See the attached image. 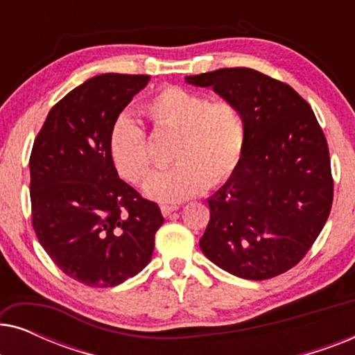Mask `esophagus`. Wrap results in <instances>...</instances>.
<instances>
[{"mask_svg":"<svg viewBox=\"0 0 355 355\" xmlns=\"http://www.w3.org/2000/svg\"><path fill=\"white\" fill-rule=\"evenodd\" d=\"M176 210H179L178 205H162L163 216H169V215H171V213H174Z\"/></svg>","mask_w":355,"mask_h":355,"instance_id":"1","label":"esophagus"}]
</instances>
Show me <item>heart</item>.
I'll list each match as a JSON object with an SVG mask.
<instances>
[{
  "mask_svg": "<svg viewBox=\"0 0 355 355\" xmlns=\"http://www.w3.org/2000/svg\"><path fill=\"white\" fill-rule=\"evenodd\" d=\"M142 113L157 130L174 134L171 168L148 176L145 196L159 202H182L205 187L226 182L239 166L245 148V121L230 101H210L207 95L168 85L145 100ZM108 153L116 171L140 182L152 166L145 130L128 114L113 121Z\"/></svg>",
  "mask_w": 355,
  "mask_h": 355,
  "instance_id": "b5f03b06",
  "label": "heart"
}]
</instances>
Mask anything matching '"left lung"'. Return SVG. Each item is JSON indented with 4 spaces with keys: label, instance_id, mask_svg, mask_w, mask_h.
Listing matches in <instances>:
<instances>
[{
    "label": "left lung",
    "instance_id": "1",
    "mask_svg": "<svg viewBox=\"0 0 355 355\" xmlns=\"http://www.w3.org/2000/svg\"><path fill=\"white\" fill-rule=\"evenodd\" d=\"M239 108L247 137L241 163L208 198L200 249L244 279H270L299 263L322 232L333 203L324 134L293 87L249 67L186 77Z\"/></svg>",
    "mask_w": 355,
    "mask_h": 355
}]
</instances>
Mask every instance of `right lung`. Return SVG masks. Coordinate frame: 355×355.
<instances>
[{"label": "right lung", "instance_id": "obj_1", "mask_svg": "<svg viewBox=\"0 0 355 355\" xmlns=\"http://www.w3.org/2000/svg\"><path fill=\"white\" fill-rule=\"evenodd\" d=\"M150 76H95L48 113L31 155L32 225L58 268L90 288H113L152 260L158 205L119 179L108 134Z\"/></svg>", "mask_w": 355, "mask_h": 355}]
</instances>
